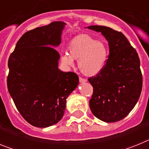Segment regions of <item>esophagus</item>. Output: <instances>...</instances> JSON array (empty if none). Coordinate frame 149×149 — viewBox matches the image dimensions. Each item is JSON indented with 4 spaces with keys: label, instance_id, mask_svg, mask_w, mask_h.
I'll return each mask as SVG.
<instances>
[{
    "label": "esophagus",
    "instance_id": "34e87169",
    "mask_svg": "<svg viewBox=\"0 0 149 149\" xmlns=\"http://www.w3.org/2000/svg\"><path fill=\"white\" fill-rule=\"evenodd\" d=\"M79 81H80L81 83H84V82H86V80L85 78H83V77H79Z\"/></svg>",
    "mask_w": 149,
    "mask_h": 149
}]
</instances>
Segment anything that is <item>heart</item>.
I'll list each match as a JSON object with an SVG mask.
<instances>
[{
    "label": "heart",
    "mask_w": 149,
    "mask_h": 149,
    "mask_svg": "<svg viewBox=\"0 0 149 149\" xmlns=\"http://www.w3.org/2000/svg\"><path fill=\"white\" fill-rule=\"evenodd\" d=\"M68 51L69 54L62 55V62L72 66L74 65V60H78L81 72L89 77L101 72L108 56L104 43L97 41L89 34H81L72 39L68 44Z\"/></svg>",
    "instance_id": "b5f03b06"
}]
</instances>
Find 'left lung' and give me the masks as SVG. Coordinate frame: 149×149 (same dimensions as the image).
I'll use <instances>...</instances> for the list:
<instances>
[{"instance_id": "8db88e82", "label": "left lung", "mask_w": 149, "mask_h": 149, "mask_svg": "<svg viewBox=\"0 0 149 149\" xmlns=\"http://www.w3.org/2000/svg\"><path fill=\"white\" fill-rule=\"evenodd\" d=\"M109 42L106 64L101 72L88 78L93 87L89 107L93 115L106 122L127 116L136 105L143 87L140 61L136 49L122 32L105 26H90Z\"/></svg>"}]
</instances>
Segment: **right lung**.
Returning <instances> with one entry per match:
<instances>
[{
    "mask_svg": "<svg viewBox=\"0 0 149 149\" xmlns=\"http://www.w3.org/2000/svg\"><path fill=\"white\" fill-rule=\"evenodd\" d=\"M65 23L54 22L29 30L8 60V91L17 110L33 126L54 125L63 118L66 98L79 78L58 69L60 54L51 46L61 42Z\"/></svg>",
    "mask_w": 149,
    "mask_h": 149,
    "instance_id": "obj_1",
    "label": "right lung"
}]
</instances>
